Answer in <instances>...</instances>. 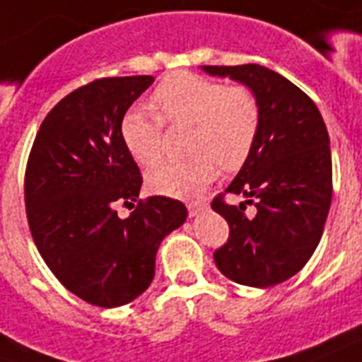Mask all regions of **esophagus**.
<instances>
[{"mask_svg": "<svg viewBox=\"0 0 362 362\" xmlns=\"http://www.w3.org/2000/svg\"><path fill=\"white\" fill-rule=\"evenodd\" d=\"M205 209H207V203L205 202L190 203V205H188V214H190V216H198V214L202 213V211H205Z\"/></svg>", "mask_w": 362, "mask_h": 362, "instance_id": "obj_1", "label": "esophagus"}]
</instances>
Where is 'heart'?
I'll return each instance as SVG.
<instances>
[{
	"label": "heart",
	"instance_id": "obj_1",
	"mask_svg": "<svg viewBox=\"0 0 362 362\" xmlns=\"http://www.w3.org/2000/svg\"><path fill=\"white\" fill-rule=\"evenodd\" d=\"M151 105L161 120L142 109H131L120 125L122 142L142 166L159 159L163 124L192 125L187 160H164L149 170L151 192L190 199L213 183L218 166L235 172L246 163L255 144L261 109L246 86H226L196 74L166 77L151 94Z\"/></svg>",
	"mask_w": 362,
	"mask_h": 362
}]
</instances>
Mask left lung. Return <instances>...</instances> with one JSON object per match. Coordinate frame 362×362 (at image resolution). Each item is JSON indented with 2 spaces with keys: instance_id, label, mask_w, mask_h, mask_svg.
<instances>
[{
  "instance_id": "left-lung-1",
  "label": "left lung",
  "mask_w": 362,
  "mask_h": 362,
  "mask_svg": "<svg viewBox=\"0 0 362 362\" xmlns=\"http://www.w3.org/2000/svg\"><path fill=\"white\" fill-rule=\"evenodd\" d=\"M255 94L261 124L255 144L226 194L211 207L229 223V238L214 252L218 270L240 285L267 288L305 267L324 233L333 194L329 134L315 101L291 81L261 64L202 66ZM257 209L253 217L245 205Z\"/></svg>"
}]
</instances>
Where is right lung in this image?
Listing matches in <instances>:
<instances>
[{"label":"right lung","mask_w":362,"mask_h":362,"mask_svg":"<svg viewBox=\"0 0 362 362\" xmlns=\"http://www.w3.org/2000/svg\"><path fill=\"white\" fill-rule=\"evenodd\" d=\"M151 83V76L103 77L70 92L47 112L27 160V222L42 259L71 294L107 309L151 285L160 242L188 214L164 196L139 199L127 218L115 213L142 187L120 125Z\"/></svg>","instance_id":"obj_1"}]
</instances>
